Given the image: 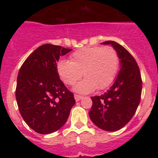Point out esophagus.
Returning <instances> with one entry per match:
<instances>
[{"label":"esophagus","mask_w":158,"mask_h":158,"mask_svg":"<svg viewBox=\"0 0 158 158\" xmlns=\"http://www.w3.org/2000/svg\"><path fill=\"white\" fill-rule=\"evenodd\" d=\"M82 98H83V96H79V95H77V94L74 95V99H75V100H76V101H79V100H81Z\"/></svg>","instance_id":"34e87169"}]
</instances>
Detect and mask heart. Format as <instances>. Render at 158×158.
<instances>
[{
    "instance_id": "heart-1",
    "label": "heart",
    "mask_w": 158,
    "mask_h": 158,
    "mask_svg": "<svg viewBox=\"0 0 158 158\" xmlns=\"http://www.w3.org/2000/svg\"><path fill=\"white\" fill-rule=\"evenodd\" d=\"M118 68V56L111 47H86L75 51L70 62L62 60L57 71L62 81L68 85L80 80L83 73L85 78L74 86V91L89 93L96 89H106L112 83Z\"/></svg>"
}]
</instances>
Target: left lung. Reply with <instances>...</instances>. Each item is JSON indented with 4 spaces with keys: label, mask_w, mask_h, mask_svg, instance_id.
Wrapping results in <instances>:
<instances>
[{
    "label": "left lung",
    "mask_w": 158,
    "mask_h": 158,
    "mask_svg": "<svg viewBox=\"0 0 158 158\" xmlns=\"http://www.w3.org/2000/svg\"><path fill=\"white\" fill-rule=\"evenodd\" d=\"M111 45L120 61L118 74L109 90L92 96L93 105L89 115L96 127L107 131L123 127L135 115L142 94V78L136 61L120 44L114 41L102 43Z\"/></svg>",
    "instance_id": "1"
}]
</instances>
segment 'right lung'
<instances>
[{"label": "right lung", "mask_w": 158, "mask_h": 158, "mask_svg": "<svg viewBox=\"0 0 158 158\" xmlns=\"http://www.w3.org/2000/svg\"><path fill=\"white\" fill-rule=\"evenodd\" d=\"M72 51L44 44L24 61L17 77L16 98L20 115L35 132L51 134L62 127L75 104L73 93L60 80L57 62Z\"/></svg>", "instance_id": "1"}]
</instances>
